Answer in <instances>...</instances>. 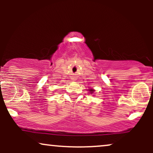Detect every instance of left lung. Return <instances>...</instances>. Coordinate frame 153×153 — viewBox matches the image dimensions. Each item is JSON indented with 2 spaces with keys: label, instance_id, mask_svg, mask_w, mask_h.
<instances>
[{
  "label": "left lung",
  "instance_id": "8db88e82",
  "mask_svg": "<svg viewBox=\"0 0 153 153\" xmlns=\"http://www.w3.org/2000/svg\"><path fill=\"white\" fill-rule=\"evenodd\" d=\"M89 91H90L91 94H93V92H94V90H93V89H91V90H89Z\"/></svg>",
  "mask_w": 153,
  "mask_h": 153
}]
</instances>
